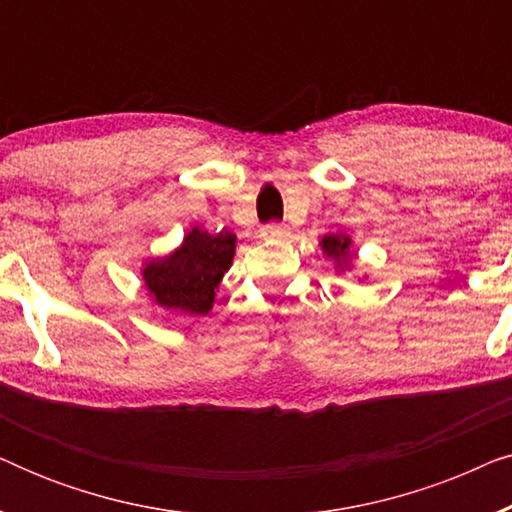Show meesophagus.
Listing matches in <instances>:
<instances>
[{"instance_id":"obj_1","label":"esophagus","mask_w":512,"mask_h":512,"mask_svg":"<svg viewBox=\"0 0 512 512\" xmlns=\"http://www.w3.org/2000/svg\"><path fill=\"white\" fill-rule=\"evenodd\" d=\"M286 235V228L284 226H277V223H268V226L261 228V237L263 240H282V237Z\"/></svg>"}]
</instances>
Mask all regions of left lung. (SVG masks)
<instances>
[{"label":"left lung","instance_id":"8db88e82","mask_svg":"<svg viewBox=\"0 0 512 512\" xmlns=\"http://www.w3.org/2000/svg\"><path fill=\"white\" fill-rule=\"evenodd\" d=\"M319 247L324 251V256L333 263V268L338 275H345V272L354 270L356 263V254H354V242L347 233H326L319 240ZM359 282H363V277H359Z\"/></svg>","mask_w":512,"mask_h":512}]
</instances>
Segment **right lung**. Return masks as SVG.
<instances>
[{
	"instance_id": "right-lung-1",
	"label": "right lung",
	"mask_w": 512,
	"mask_h": 512,
	"mask_svg": "<svg viewBox=\"0 0 512 512\" xmlns=\"http://www.w3.org/2000/svg\"><path fill=\"white\" fill-rule=\"evenodd\" d=\"M237 237L230 230L207 233L193 226L170 254L142 263V282L153 305L170 314H209L216 291L233 265Z\"/></svg>"
}]
</instances>
